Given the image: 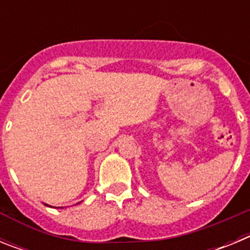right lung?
Here are the masks:
<instances>
[{"instance_id":"1","label":"right lung","mask_w":250,"mask_h":250,"mask_svg":"<svg viewBox=\"0 0 250 250\" xmlns=\"http://www.w3.org/2000/svg\"><path fill=\"white\" fill-rule=\"evenodd\" d=\"M79 204H80V203H79ZM45 205H47V204H45ZM47 207H48V205H47Z\"/></svg>"}]
</instances>
